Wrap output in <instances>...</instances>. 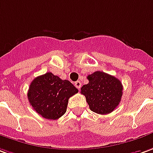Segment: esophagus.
Returning a JSON list of instances; mask_svg holds the SVG:
<instances>
[{
	"mask_svg": "<svg viewBox=\"0 0 153 153\" xmlns=\"http://www.w3.org/2000/svg\"><path fill=\"white\" fill-rule=\"evenodd\" d=\"M74 85H75V87H76L78 89H79L80 88H81V82H80V81H76V82L74 83Z\"/></svg>",
	"mask_w": 153,
	"mask_h": 153,
	"instance_id": "34e87169",
	"label": "esophagus"
}]
</instances>
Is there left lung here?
<instances>
[{
  "mask_svg": "<svg viewBox=\"0 0 153 153\" xmlns=\"http://www.w3.org/2000/svg\"><path fill=\"white\" fill-rule=\"evenodd\" d=\"M87 79L88 84L83 85L81 94L85 96L91 111L99 114L113 112L119 104L123 95L120 80L101 71L88 75Z\"/></svg>",
  "mask_w": 153,
  "mask_h": 153,
  "instance_id": "1",
  "label": "left lung"
}]
</instances>
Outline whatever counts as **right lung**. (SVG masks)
Wrapping results in <instances>:
<instances>
[{"label": "right lung", "instance_id": "add662e5", "mask_svg": "<svg viewBox=\"0 0 153 153\" xmlns=\"http://www.w3.org/2000/svg\"><path fill=\"white\" fill-rule=\"evenodd\" d=\"M78 91L69 80L61 79L49 72L34 79L27 96L37 114L55 120L65 114L69 99Z\"/></svg>", "mask_w": 153, "mask_h": 153}]
</instances>
